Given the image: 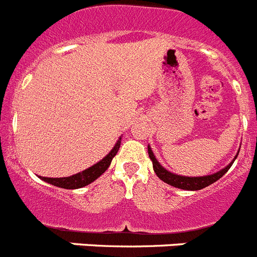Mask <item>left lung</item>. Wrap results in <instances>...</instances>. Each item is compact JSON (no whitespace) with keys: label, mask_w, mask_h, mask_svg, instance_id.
I'll use <instances>...</instances> for the list:
<instances>
[{"label":"left lung","mask_w":257,"mask_h":257,"mask_svg":"<svg viewBox=\"0 0 257 257\" xmlns=\"http://www.w3.org/2000/svg\"><path fill=\"white\" fill-rule=\"evenodd\" d=\"M148 153H149V157H151L152 162H153V169H154V172L157 174V176H158L162 181L169 184V185H172V187L175 188H180V189H185V190H199L208 187V185H211L212 183L219 180L222 175H225L226 172H228V170L231 167L233 162H234V161H231L230 165L226 166L225 169L220 170V171L216 172V174L207 175V176H199V178H188V176H179V175H175L172 174V172H169L166 169H163L162 166L158 163V161L156 160V157H154L152 149L149 148V145H148ZM235 158H237V157H235Z\"/></svg>","instance_id":"8db88e82"}]
</instances>
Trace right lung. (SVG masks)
<instances>
[{
    "mask_svg": "<svg viewBox=\"0 0 257 257\" xmlns=\"http://www.w3.org/2000/svg\"><path fill=\"white\" fill-rule=\"evenodd\" d=\"M119 145H121V138L118 139V142L115 143L114 148L110 151V153L103 158L100 162H97L96 165H94L90 169L85 170V171L79 172V174L73 175V176H69V178H41L46 183L52 184L55 187L64 188V189H78V188H82L91 184L92 181L96 180L101 174L105 172V170L108 169L110 162H112L113 157L117 154L118 149H119Z\"/></svg>",
    "mask_w": 257,
    "mask_h": 257,
    "instance_id": "add662e5",
    "label": "right lung"
}]
</instances>
